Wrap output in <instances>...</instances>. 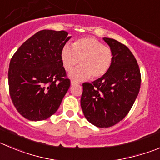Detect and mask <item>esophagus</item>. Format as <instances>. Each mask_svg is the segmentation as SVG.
Wrapping results in <instances>:
<instances>
[{
  "mask_svg": "<svg viewBox=\"0 0 160 160\" xmlns=\"http://www.w3.org/2000/svg\"><path fill=\"white\" fill-rule=\"evenodd\" d=\"M77 84H79L78 82L76 81V80H71V85H77Z\"/></svg>",
  "mask_w": 160,
  "mask_h": 160,
  "instance_id": "esophagus-1",
  "label": "esophagus"
}]
</instances>
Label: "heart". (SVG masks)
<instances>
[{
    "mask_svg": "<svg viewBox=\"0 0 160 160\" xmlns=\"http://www.w3.org/2000/svg\"><path fill=\"white\" fill-rule=\"evenodd\" d=\"M61 59L67 72L80 62V65L70 72L71 78L86 80L106 75L111 67L114 53L111 49L94 38H83L74 42L72 47L65 45L61 52Z\"/></svg>",
    "mask_w": 160,
    "mask_h": 160,
    "instance_id": "obj_1",
    "label": "heart"
}]
</instances>
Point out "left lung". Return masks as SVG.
I'll list each match as a JSON object with an SVG mask.
<instances>
[{
  "instance_id": "8db88e82",
  "label": "left lung",
  "mask_w": 160,
  "mask_h": 160,
  "mask_svg": "<svg viewBox=\"0 0 160 160\" xmlns=\"http://www.w3.org/2000/svg\"><path fill=\"white\" fill-rule=\"evenodd\" d=\"M114 53L108 72L92 83H83L80 105L92 125L108 128L127 115L141 88V77L135 57L127 46L103 38Z\"/></svg>"
}]
</instances>
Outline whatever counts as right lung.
<instances>
[{
	"instance_id": "right-lung-1",
	"label": "right lung",
	"mask_w": 160,
	"mask_h": 160,
	"mask_svg": "<svg viewBox=\"0 0 160 160\" xmlns=\"http://www.w3.org/2000/svg\"><path fill=\"white\" fill-rule=\"evenodd\" d=\"M70 38L65 31L42 30L24 42L12 58L9 94L25 118L46 120L59 108L70 87L61 59Z\"/></svg>"
}]
</instances>
